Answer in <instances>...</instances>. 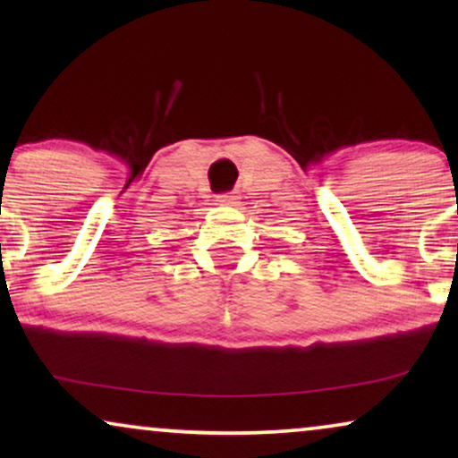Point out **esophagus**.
I'll list each match as a JSON object with an SVG mask.
<instances>
[{
  "instance_id": "34e87169",
  "label": "esophagus",
  "mask_w": 458,
  "mask_h": 458,
  "mask_svg": "<svg viewBox=\"0 0 458 458\" xmlns=\"http://www.w3.org/2000/svg\"><path fill=\"white\" fill-rule=\"evenodd\" d=\"M235 199H237L235 193L227 191V193H221V196H218V204H235Z\"/></svg>"
}]
</instances>
